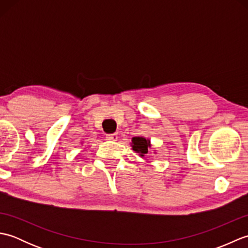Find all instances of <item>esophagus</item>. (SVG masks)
I'll return each instance as SVG.
<instances>
[{
  "label": "esophagus",
  "instance_id": "obj_1",
  "mask_svg": "<svg viewBox=\"0 0 248 248\" xmlns=\"http://www.w3.org/2000/svg\"><path fill=\"white\" fill-rule=\"evenodd\" d=\"M105 139H107L108 140H113V141H116V140H118V134H117V133L107 134V136H105Z\"/></svg>",
  "mask_w": 248,
  "mask_h": 248
}]
</instances>
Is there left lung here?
Returning a JSON list of instances; mask_svg holds the SVG:
<instances>
[{"label": "left lung", "mask_w": 248, "mask_h": 248, "mask_svg": "<svg viewBox=\"0 0 248 248\" xmlns=\"http://www.w3.org/2000/svg\"><path fill=\"white\" fill-rule=\"evenodd\" d=\"M130 145L136 154H139V155L141 157H144L145 155L148 154V150L151 148L150 140L145 139L144 136H135V138H132V141H131Z\"/></svg>", "instance_id": "left-lung-1"}]
</instances>
